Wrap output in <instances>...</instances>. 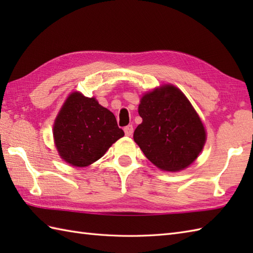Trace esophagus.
Wrapping results in <instances>:
<instances>
[{
	"label": "esophagus",
	"instance_id": "esophagus-1",
	"mask_svg": "<svg viewBox=\"0 0 253 253\" xmlns=\"http://www.w3.org/2000/svg\"><path fill=\"white\" fill-rule=\"evenodd\" d=\"M124 131H125V135L126 136H131L132 132H133L132 125H128L126 127H124Z\"/></svg>",
	"mask_w": 253,
	"mask_h": 253
}]
</instances>
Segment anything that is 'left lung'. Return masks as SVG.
<instances>
[{
	"instance_id": "1",
	"label": "left lung",
	"mask_w": 253,
	"mask_h": 253,
	"mask_svg": "<svg viewBox=\"0 0 253 253\" xmlns=\"http://www.w3.org/2000/svg\"><path fill=\"white\" fill-rule=\"evenodd\" d=\"M142 123L133 140L159 169L177 171L195 161L206 142L203 124L184 93L165 84L144 94L138 107Z\"/></svg>"
}]
</instances>
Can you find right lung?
Listing matches in <instances>:
<instances>
[{
    "mask_svg": "<svg viewBox=\"0 0 253 253\" xmlns=\"http://www.w3.org/2000/svg\"><path fill=\"white\" fill-rule=\"evenodd\" d=\"M53 135L61 158L73 166L84 168L103 157L124 131L114 114L94 98L73 92L58 113Z\"/></svg>",
    "mask_w": 253,
    "mask_h": 253,
    "instance_id": "1",
    "label": "right lung"
}]
</instances>
